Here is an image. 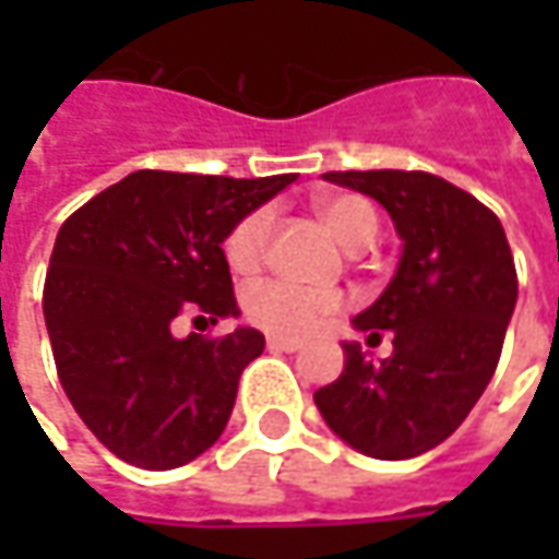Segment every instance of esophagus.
Here are the masks:
<instances>
[{
    "instance_id": "34e87169",
    "label": "esophagus",
    "mask_w": 559,
    "mask_h": 559,
    "mask_svg": "<svg viewBox=\"0 0 559 559\" xmlns=\"http://www.w3.org/2000/svg\"><path fill=\"white\" fill-rule=\"evenodd\" d=\"M267 348L270 352H286V355H292V352H298V348H301V342H295V338H283V335H270Z\"/></svg>"
}]
</instances>
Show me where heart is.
Wrapping results in <instances>:
<instances>
[{
    "mask_svg": "<svg viewBox=\"0 0 559 559\" xmlns=\"http://www.w3.org/2000/svg\"><path fill=\"white\" fill-rule=\"evenodd\" d=\"M317 214L348 251L364 248L379 229L376 207L360 195L338 192L317 202ZM270 207H254L242 221H236L224 239V258L233 273H254L267 258ZM345 308V298L333 289H311L289 280H267L246 292V317L264 333L283 338H305L317 333L330 317Z\"/></svg>",
    "mask_w": 559,
    "mask_h": 559,
    "instance_id": "b5f03b06",
    "label": "heart"
}]
</instances>
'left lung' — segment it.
<instances>
[{
  "label": "left lung",
  "instance_id": "1",
  "mask_svg": "<svg viewBox=\"0 0 559 559\" xmlns=\"http://www.w3.org/2000/svg\"><path fill=\"white\" fill-rule=\"evenodd\" d=\"M382 204L401 236L385 292L357 330H392L382 364L345 342L342 376L313 392L326 426L360 454L407 461L448 439L483 397L516 308V267L504 226L479 199L426 170H333Z\"/></svg>",
  "mask_w": 559,
  "mask_h": 559
}]
</instances>
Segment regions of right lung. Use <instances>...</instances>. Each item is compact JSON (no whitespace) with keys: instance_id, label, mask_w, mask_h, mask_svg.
<instances>
[{"instance_id":"obj_1","label":"right lung","mask_w":559,"mask_h":559,"mask_svg":"<svg viewBox=\"0 0 559 559\" xmlns=\"http://www.w3.org/2000/svg\"><path fill=\"white\" fill-rule=\"evenodd\" d=\"M292 180L136 170L61 224L43 289L55 370L80 419L120 461L174 469L221 439L264 335L239 326L177 338L170 323L239 313L221 246Z\"/></svg>"}]
</instances>
